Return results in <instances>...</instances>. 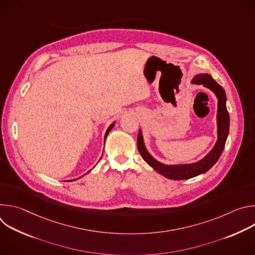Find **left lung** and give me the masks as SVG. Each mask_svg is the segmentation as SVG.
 I'll return each instance as SVG.
<instances>
[{
  "instance_id": "1",
  "label": "left lung",
  "mask_w": 255,
  "mask_h": 255,
  "mask_svg": "<svg viewBox=\"0 0 255 255\" xmlns=\"http://www.w3.org/2000/svg\"><path fill=\"white\" fill-rule=\"evenodd\" d=\"M191 84L202 85L205 88L212 91L218 100L217 109V141L214 147L210 152L205 155L202 159L193 163H181V164H165L155 159L145 146L144 138L141 129H139L137 137V147L142 158L146 161L154 170L161 175L174 180L188 179L207 172L220 158L225 143L229 134L230 118L226 107V93L224 89L218 84L209 74L196 75Z\"/></svg>"
}]
</instances>
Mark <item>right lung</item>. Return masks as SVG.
Masks as SVG:
<instances>
[{"label": "right lung", "mask_w": 255, "mask_h": 255, "mask_svg": "<svg viewBox=\"0 0 255 255\" xmlns=\"http://www.w3.org/2000/svg\"><path fill=\"white\" fill-rule=\"evenodd\" d=\"M114 126H115V122H113L110 126L108 127V129H107V131H106V133H105V137H104V144H105V141H106V138H107L108 134L110 133V131L113 129V127H114ZM102 155H103V154H102ZM95 166H96V165H95ZM95 166H94V167H95ZM91 170H92V169H91ZM91 170H89L88 172H90ZM88 172H87V173H88ZM84 175H85V174H84ZM84 175H82V176H84ZM82 176H81V177H82ZM81 177H79V178H81ZM77 179H78V178H76V179H74V180H77ZM67 181H71V180H67Z\"/></svg>", "instance_id": "add662e5"}]
</instances>
